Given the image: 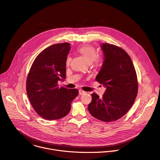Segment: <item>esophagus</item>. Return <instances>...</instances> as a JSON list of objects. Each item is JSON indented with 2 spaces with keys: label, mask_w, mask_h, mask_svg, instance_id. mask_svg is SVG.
I'll list each match as a JSON object with an SVG mask.
<instances>
[{
  "label": "esophagus",
  "mask_w": 160,
  "mask_h": 160,
  "mask_svg": "<svg viewBox=\"0 0 160 160\" xmlns=\"http://www.w3.org/2000/svg\"><path fill=\"white\" fill-rule=\"evenodd\" d=\"M85 92H86L82 91V90H79V94H80V95H82V94H83Z\"/></svg>",
  "instance_id": "obj_1"
}]
</instances>
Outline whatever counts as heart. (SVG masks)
<instances>
[{"instance_id": "obj_1", "label": "heart", "mask_w": 160, "mask_h": 160, "mask_svg": "<svg viewBox=\"0 0 160 160\" xmlns=\"http://www.w3.org/2000/svg\"><path fill=\"white\" fill-rule=\"evenodd\" d=\"M78 51L81 53L83 58L89 63H93L94 65H99L101 62V59L99 56L97 55V52L91 46H83L78 49ZM71 61V57L69 55L67 56L66 59V63L68 65Z\"/></svg>"}]
</instances>
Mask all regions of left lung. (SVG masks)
<instances>
[{"label":"left lung","mask_w":160,"mask_h":160,"mask_svg":"<svg viewBox=\"0 0 160 160\" xmlns=\"http://www.w3.org/2000/svg\"><path fill=\"white\" fill-rule=\"evenodd\" d=\"M105 60L96 80L106 88L102 98L91 94L90 114L97 119L111 122L123 117L137 97V74L129 55L122 48L108 43L102 45Z\"/></svg>","instance_id":"left-lung-1"}]
</instances>
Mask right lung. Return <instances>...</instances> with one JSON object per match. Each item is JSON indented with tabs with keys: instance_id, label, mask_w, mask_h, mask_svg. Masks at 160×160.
<instances>
[{
	"instance_id": "right-lung-1",
	"label": "right lung",
	"mask_w": 160,
	"mask_h": 160,
	"mask_svg": "<svg viewBox=\"0 0 160 160\" xmlns=\"http://www.w3.org/2000/svg\"><path fill=\"white\" fill-rule=\"evenodd\" d=\"M68 42L52 45L40 52L29 69L26 92L36 112L48 120L66 116L78 94L77 89L59 88L66 79V59L70 50Z\"/></svg>"
}]
</instances>
